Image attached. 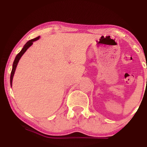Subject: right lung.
<instances>
[{"instance_id":"obj_1","label":"right lung","mask_w":147,"mask_h":147,"mask_svg":"<svg viewBox=\"0 0 147 147\" xmlns=\"http://www.w3.org/2000/svg\"><path fill=\"white\" fill-rule=\"evenodd\" d=\"M39 38H40V36H38V37H36V38H33V39L30 40L29 41L27 42V43L25 44L24 46H23V49H22V50H21V52H20L19 53H18L17 55H16V58H15V59L14 61V63H13L12 70H11V76H10V84H11H11H12V79H13V77H14L15 70H16V66H17V64L18 63V61H19L20 59H21V57L23 56V54H24L25 52H26V50H28V49L33 44V42L36 41L38 39H39Z\"/></svg>"}]
</instances>
